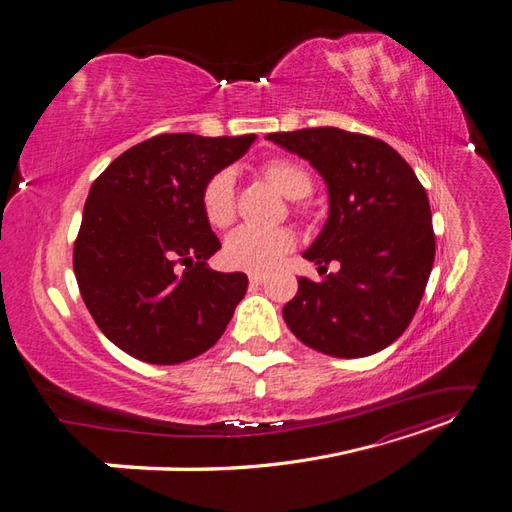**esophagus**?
Returning a JSON list of instances; mask_svg holds the SVG:
<instances>
[{
    "label": "esophagus",
    "mask_w": 512,
    "mask_h": 512,
    "mask_svg": "<svg viewBox=\"0 0 512 512\" xmlns=\"http://www.w3.org/2000/svg\"><path fill=\"white\" fill-rule=\"evenodd\" d=\"M265 280H267V273H250V284L254 286H260Z\"/></svg>",
    "instance_id": "obj_1"
}]
</instances>
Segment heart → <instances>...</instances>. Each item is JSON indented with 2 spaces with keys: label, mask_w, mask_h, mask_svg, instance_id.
<instances>
[{
  "label": "heart",
  "mask_w": 512,
  "mask_h": 512,
  "mask_svg": "<svg viewBox=\"0 0 512 512\" xmlns=\"http://www.w3.org/2000/svg\"><path fill=\"white\" fill-rule=\"evenodd\" d=\"M273 188L288 200H303L314 190V181L307 170L284 158L269 160L260 166ZM200 209L215 228H226L235 220V175L230 170H218L200 190ZM294 247V235L286 228L258 230L239 228L224 243V260L232 269L262 273Z\"/></svg>",
  "instance_id": "obj_1"
}]
</instances>
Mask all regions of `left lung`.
<instances>
[{"mask_svg":"<svg viewBox=\"0 0 512 512\" xmlns=\"http://www.w3.org/2000/svg\"><path fill=\"white\" fill-rule=\"evenodd\" d=\"M327 183L329 218L303 258L327 271L299 277L284 305L288 329L318 352L356 359L391 346L423 299L436 256L427 192L410 164L378 138L339 128L267 134Z\"/></svg>","mask_w":512,"mask_h":512,"instance_id":"obj_1","label":"left lung"}]
</instances>
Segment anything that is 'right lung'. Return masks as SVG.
Returning <instances> with one entry per match:
<instances>
[{"label": "right lung", "mask_w": 512, "mask_h": 512, "mask_svg": "<svg viewBox=\"0 0 512 512\" xmlns=\"http://www.w3.org/2000/svg\"><path fill=\"white\" fill-rule=\"evenodd\" d=\"M254 141L160 134L123 151L91 185L74 275L100 331L134 359L177 365L203 354L245 297V273L207 267L222 245L200 190Z\"/></svg>", "instance_id": "1"}]
</instances>
